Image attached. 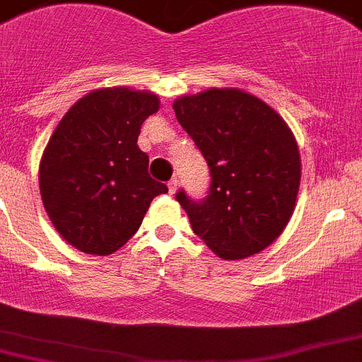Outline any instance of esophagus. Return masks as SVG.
Wrapping results in <instances>:
<instances>
[{
	"label": "esophagus",
	"instance_id": "1",
	"mask_svg": "<svg viewBox=\"0 0 362 362\" xmlns=\"http://www.w3.org/2000/svg\"><path fill=\"white\" fill-rule=\"evenodd\" d=\"M177 185H179L177 177H172L170 181H168V183H167V187H168V194H174V192L177 190Z\"/></svg>",
	"mask_w": 362,
	"mask_h": 362
}]
</instances>
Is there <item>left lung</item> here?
I'll return each mask as SVG.
<instances>
[{
  "mask_svg": "<svg viewBox=\"0 0 362 362\" xmlns=\"http://www.w3.org/2000/svg\"><path fill=\"white\" fill-rule=\"evenodd\" d=\"M174 111L210 168L206 197L175 194L194 233L224 260L265 250L287 226L300 188L293 132L276 111L240 89L181 97Z\"/></svg>",
  "mask_w": 362,
  "mask_h": 362,
  "instance_id": "left-lung-1",
  "label": "left lung"
}]
</instances>
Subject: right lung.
Returning a JSON list of instances; mask_svg holds the SVG:
<instances>
[{"label": "right lung", "instance_id": "right-lung-1", "mask_svg": "<svg viewBox=\"0 0 362 362\" xmlns=\"http://www.w3.org/2000/svg\"><path fill=\"white\" fill-rule=\"evenodd\" d=\"M159 109L152 93L100 89L73 105L53 131L39 167L45 210L77 250L111 255L141 226L167 185L148 175L141 124Z\"/></svg>", "mask_w": 362, "mask_h": 362}]
</instances>
